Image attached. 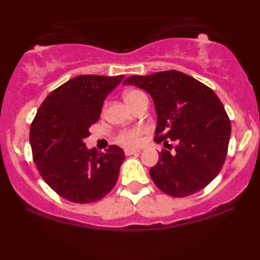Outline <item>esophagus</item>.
Wrapping results in <instances>:
<instances>
[{
    "label": "esophagus",
    "mask_w": 260,
    "mask_h": 260,
    "mask_svg": "<svg viewBox=\"0 0 260 260\" xmlns=\"http://www.w3.org/2000/svg\"><path fill=\"white\" fill-rule=\"evenodd\" d=\"M142 151V149H130V148H127V149H125V155H134V154H138V152H141Z\"/></svg>",
    "instance_id": "34e87169"
}]
</instances>
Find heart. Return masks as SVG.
<instances>
[{"label":"heart","instance_id":"b5f03b06","mask_svg":"<svg viewBox=\"0 0 260 260\" xmlns=\"http://www.w3.org/2000/svg\"><path fill=\"white\" fill-rule=\"evenodd\" d=\"M141 94H144V93H142L140 91H129L126 92L125 95H124V98H125L126 103H129ZM142 133H143V130H142L141 127H135V129L123 131V133L119 135L118 141L122 144L127 145V147H134V145L140 143V137Z\"/></svg>","mask_w":260,"mask_h":260}]
</instances>
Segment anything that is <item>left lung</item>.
Returning <instances> with one entry per match:
<instances>
[{"instance_id":"left-lung-1","label":"left lung","mask_w":260,"mask_h":260,"mask_svg":"<svg viewBox=\"0 0 260 260\" xmlns=\"http://www.w3.org/2000/svg\"><path fill=\"white\" fill-rule=\"evenodd\" d=\"M124 85L147 91L157 115L155 141L163 149L149 170L163 193L184 198L205 188L218 176L225 162L231 122L213 90L179 71L131 76Z\"/></svg>"}]
</instances>
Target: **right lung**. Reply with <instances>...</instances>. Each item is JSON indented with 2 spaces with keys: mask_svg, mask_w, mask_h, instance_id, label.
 <instances>
[{
  "mask_svg": "<svg viewBox=\"0 0 260 260\" xmlns=\"http://www.w3.org/2000/svg\"><path fill=\"white\" fill-rule=\"evenodd\" d=\"M123 78L74 77L46 97L31 123L29 142L35 166L45 182L71 202L101 200L118 179L125 158L123 149H88L84 138L98 122L106 95Z\"/></svg>",
  "mask_w": 260,
  "mask_h": 260,
  "instance_id": "add662e5",
  "label": "right lung"
}]
</instances>
